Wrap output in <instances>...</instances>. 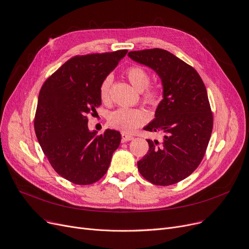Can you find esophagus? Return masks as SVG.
I'll return each instance as SVG.
<instances>
[{
	"instance_id": "esophagus-1",
	"label": "esophagus",
	"mask_w": 249,
	"mask_h": 249,
	"mask_svg": "<svg viewBox=\"0 0 249 249\" xmlns=\"http://www.w3.org/2000/svg\"><path fill=\"white\" fill-rule=\"evenodd\" d=\"M122 139H123V142H128V141H131L134 139V137L131 135H128V134H125V133H122Z\"/></svg>"
}]
</instances>
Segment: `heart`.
I'll list each match as a JSON object with an SVG mask.
<instances>
[{
	"mask_svg": "<svg viewBox=\"0 0 249 249\" xmlns=\"http://www.w3.org/2000/svg\"><path fill=\"white\" fill-rule=\"evenodd\" d=\"M125 75L128 81L135 89L142 91V100L150 106H157L162 98L160 90L156 86H149L151 81L150 73L144 68L134 65L126 69ZM111 77L107 76L101 81L99 86V96L104 102H107L110 97ZM147 121V114L140 108L120 107L115 109L108 115V124L111 127L124 131L131 133L137 127L142 125Z\"/></svg>",
	"mask_w": 249,
	"mask_h": 249,
	"instance_id": "obj_1",
	"label": "heart"
}]
</instances>
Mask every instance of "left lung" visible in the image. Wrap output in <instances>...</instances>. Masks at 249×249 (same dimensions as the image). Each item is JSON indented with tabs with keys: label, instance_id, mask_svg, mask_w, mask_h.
Here are the masks:
<instances>
[{
	"label": "left lung",
	"instance_id": "1",
	"mask_svg": "<svg viewBox=\"0 0 249 249\" xmlns=\"http://www.w3.org/2000/svg\"><path fill=\"white\" fill-rule=\"evenodd\" d=\"M128 57L152 68L163 85V99L145 130L163 135L147 140L149 152L138 162L142 176L159 186L176 184L190 176L205 155L213 128L206 87L198 72L164 49L131 51Z\"/></svg>",
	"mask_w": 249,
	"mask_h": 249
}]
</instances>
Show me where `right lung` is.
<instances>
[{
	"label": "right lung",
	"instance_id": "1",
	"mask_svg": "<svg viewBox=\"0 0 249 249\" xmlns=\"http://www.w3.org/2000/svg\"><path fill=\"white\" fill-rule=\"evenodd\" d=\"M127 50L74 56L44 82L39 93L34 128L42 151L64 179L90 185L107 173L120 131L89 129L87 114L101 105L99 86Z\"/></svg>",
	"mask_w": 249,
	"mask_h": 249
}]
</instances>
